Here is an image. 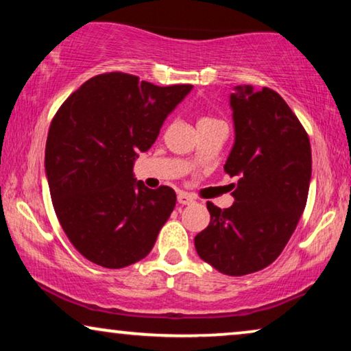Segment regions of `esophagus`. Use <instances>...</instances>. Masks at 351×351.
I'll list each match as a JSON object with an SVG mask.
<instances>
[{
    "label": "esophagus",
    "mask_w": 351,
    "mask_h": 351,
    "mask_svg": "<svg viewBox=\"0 0 351 351\" xmlns=\"http://www.w3.org/2000/svg\"><path fill=\"white\" fill-rule=\"evenodd\" d=\"M177 203L185 206V204H193L195 203V198L191 196L190 193H185V191H180L179 195H177Z\"/></svg>",
    "instance_id": "obj_1"
}]
</instances>
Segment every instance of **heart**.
Here are the masks:
<instances>
[{"label":"heart","mask_w":351,"mask_h":351,"mask_svg":"<svg viewBox=\"0 0 351 351\" xmlns=\"http://www.w3.org/2000/svg\"><path fill=\"white\" fill-rule=\"evenodd\" d=\"M210 121H217V119H213V118H201L199 121H198V124H201V123H210Z\"/></svg>","instance_id":"1"}]
</instances>
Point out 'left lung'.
Wrapping results in <instances>:
<instances>
[{
	"mask_svg": "<svg viewBox=\"0 0 351 351\" xmlns=\"http://www.w3.org/2000/svg\"><path fill=\"white\" fill-rule=\"evenodd\" d=\"M234 142L223 169L238 177L234 203L208 201L210 222L195 237L198 256L228 276L270 265L304 213L311 148L304 126L275 90L237 86L230 95Z\"/></svg>",
	"mask_w": 351,
	"mask_h": 351,
	"instance_id": "left-lung-1",
	"label": "left lung"
}]
</instances>
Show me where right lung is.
<instances>
[{
	"mask_svg": "<svg viewBox=\"0 0 351 351\" xmlns=\"http://www.w3.org/2000/svg\"><path fill=\"white\" fill-rule=\"evenodd\" d=\"M191 88H160L113 71L81 84L56 113L46 142L47 184L62 228L88 261L123 268L155 246L176 191L147 189L134 179V161Z\"/></svg>",
	"mask_w": 351,
	"mask_h": 351,
	"instance_id": "obj_1",
	"label": "right lung"
}]
</instances>
